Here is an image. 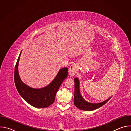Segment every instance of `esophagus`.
I'll return each mask as SVG.
<instances>
[{
    "mask_svg": "<svg viewBox=\"0 0 131 131\" xmlns=\"http://www.w3.org/2000/svg\"><path fill=\"white\" fill-rule=\"evenodd\" d=\"M77 71V67L76 65L72 64L69 68V75L70 77L74 76Z\"/></svg>",
    "mask_w": 131,
    "mask_h": 131,
    "instance_id": "esophagus-1",
    "label": "esophagus"
}]
</instances>
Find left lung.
<instances>
[{
	"mask_svg": "<svg viewBox=\"0 0 131 131\" xmlns=\"http://www.w3.org/2000/svg\"><path fill=\"white\" fill-rule=\"evenodd\" d=\"M74 95L73 99V103L74 105L78 108L85 110L92 111L96 109L104 104H105L111 97H109L107 100L100 103H91L86 102L81 95L79 90V81L77 78L74 79Z\"/></svg>",
	"mask_w": 131,
	"mask_h": 131,
	"instance_id": "left-lung-1",
	"label": "left lung"
}]
</instances>
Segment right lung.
<instances>
[{"mask_svg":"<svg viewBox=\"0 0 131 131\" xmlns=\"http://www.w3.org/2000/svg\"><path fill=\"white\" fill-rule=\"evenodd\" d=\"M21 52L14 69V82L16 89L23 99L30 105L36 108H46L54 103L61 84L67 77L68 68L61 69L54 80L47 86L41 89L30 88L22 81L18 74V65Z\"/></svg>","mask_w":131,"mask_h":131,"instance_id":"right-lung-1","label":"right lung"}]
</instances>
